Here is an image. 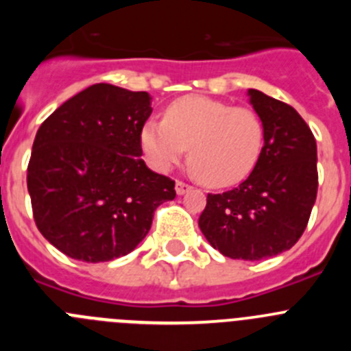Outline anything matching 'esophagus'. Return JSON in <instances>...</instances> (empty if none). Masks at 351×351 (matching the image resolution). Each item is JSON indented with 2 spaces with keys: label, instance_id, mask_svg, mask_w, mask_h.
<instances>
[{
  "label": "esophagus",
  "instance_id": "esophagus-1",
  "mask_svg": "<svg viewBox=\"0 0 351 351\" xmlns=\"http://www.w3.org/2000/svg\"><path fill=\"white\" fill-rule=\"evenodd\" d=\"M190 190H191L190 184H186V182H182V181L176 182V193L178 195H184V193H188Z\"/></svg>",
  "mask_w": 351,
  "mask_h": 351
}]
</instances>
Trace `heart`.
<instances>
[{
    "label": "heart",
    "instance_id": "1",
    "mask_svg": "<svg viewBox=\"0 0 351 351\" xmlns=\"http://www.w3.org/2000/svg\"><path fill=\"white\" fill-rule=\"evenodd\" d=\"M141 145L153 169L167 172L184 158L200 181L225 188L246 179L263 149L258 114L207 96H182L167 107L163 121H149Z\"/></svg>",
    "mask_w": 351,
    "mask_h": 351
}]
</instances>
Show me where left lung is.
<instances>
[{"label":"left lung","instance_id":"1","mask_svg":"<svg viewBox=\"0 0 351 351\" xmlns=\"http://www.w3.org/2000/svg\"><path fill=\"white\" fill-rule=\"evenodd\" d=\"M263 125V149L250 178L207 195L198 226L221 255L263 260L290 250L306 230L318 191L316 141L295 108L247 89Z\"/></svg>","mask_w":351,"mask_h":351}]
</instances>
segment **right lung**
Returning a JSON list of instances; mask_svg holds the SVG:
<instances>
[{
  "label": "right lung",
  "instance_id": "1",
  "mask_svg": "<svg viewBox=\"0 0 351 351\" xmlns=\"http://www.w3.org/2000/svg\"><path fill=\"white\" fill-rule=\"evenodd\" d=\"M151 95L93 84L43 121L27 165L40 234L70 258L108 262L147 235L176 182L147 169L141 133Z\"/></svg>",
  "mask_w": 351,
  "mask_h": 351
}]
</instances>
